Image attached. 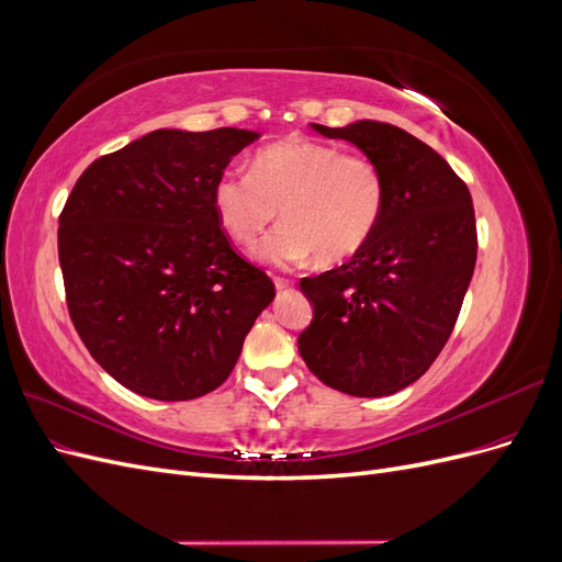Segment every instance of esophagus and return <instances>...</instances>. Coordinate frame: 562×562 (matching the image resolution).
I'll use <instances>...</instances> for the list:
<instances>
[{
  "mask_svg": "<svg viewBox=\"0 0 562 562\" xmlns=\"http://www.w3.org/2000/svg\"><path fill=\"white\" fill-rule=\"evenodd\" d=\"M293 279H283V277H274V285H277V291L279 293H283V291H288V288H293Z\"/></svg>",
  "mask_w": 562,
  "mask_h": 562,
  "instance_id": "1",
  "label": "esophagus"
}]
</instances>
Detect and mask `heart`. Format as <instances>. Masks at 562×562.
<instances>
[{
	"mask_svg": "<svg viewBox=\"0 0 562 562\" xmlns=\"http://www.w3.org/2000/svg\"><path fill=\"white\" fill-rule=\"evenodd\" d=\"M386 199V178L375 159L302 138L260 149L252 171L227 168L213 190L220 225L244 246L281 209L283 225L258 248L265 262L279 267L312 255L323 265L359 255L382 223Z\"/></svg>",
	"mask_w": 562,
	"mask_h": 562,
	"instance_id": "obj_1",
	"label": "heart"
}]
</instances>
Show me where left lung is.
Here are the masks:
<instances>
[{
  "instance_id": "1",
  "label": "left lung",
  "mask_w": 562,
  "mask_h": 562,
  "mask_svg": "<svg viewBox=\"0 0 562 562\" xmlns=\"http://www.w3.org/2000/svg\"><path fill=\"white\" fill-rule=\"evenodd\" d=\"M312 128L375 159L389 199L359 255L300 281L314 318L297 349L337 391L363 398L396 394L429 370L462 310L479 250L469 187L436 149L398 126Z\"/></svg>"
}]
</instances>
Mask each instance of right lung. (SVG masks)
Here are the masks:
<instances>
[{
	"label": "right lung",
	"mask_w": 562,
	"mask_h": 562,
	"mask_svg": "<svg viewBox=\"0 0 562 562\" xmlns=\"http://www.w3.org/2000/svg\"><path fill=\"white\" fill-rule=\"evenodd\" d=\"M258 133L159 128L95 159L58 227L67 312L135 394L199 398L234 370L274 283L220 227L213 190Z\"/></svg>",
	"instance_id": "add662e5"
}]
</instances>
